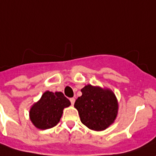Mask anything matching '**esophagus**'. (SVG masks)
Returning a JSON list of instances; mask_svg holds the SVG:
<instances>
[{
  "instance_id": "esophagus-1",
  "label": "esophagus",
  "mask_w": 156,
  "mask_h": 156,
  "mask_svg": "<svg viewBox=\"0 0 156 156\" xmlns=\"http://www.w3.org/2000/svg\"><path fill=\"white\" fill-rule=\"evenodd\" d=\"M70 103H71L72 105H74V101H75V99H74V98H70Z\"/></svg>"
}]
</instances>
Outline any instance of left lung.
Returning <instances> with one entry per match:
<instances>
[{
	"mask_svg": "<svg viewBox=\"0 0 156 156\" xmlns=\"http://www.w3.org/2000/svg\"><path fill=\"white\" fill-rule=\"evenodd\" d=\"M82 95L74 103L81 121L90 129L102 131L116 119L118 104L115 94L109 90L87 85L81 90Z\"/></svg>",
	"mask_w": 156,
	"mask_h": 156,
	"instance_id": "1",
	"label": "left lung"
}]
</instances>
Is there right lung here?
<instances>
[{
  "label": "right lung",
  "instance_id": "add662e5",
  "mask_svg": "<svg viewBox=\"0 0 156 156\" xmlns=\"http://www.w3.org/2000/svg\"><path fill=\"white\" fill-rule=\"evenodd\" d=\"M70 105V101L62 92L46 91L40 100L31 107L30 119L38 129H51L59 122L63 108Z\"/></svg>",
  "mask_w": 156,
  "mask_h": 156
}]
</instances>
